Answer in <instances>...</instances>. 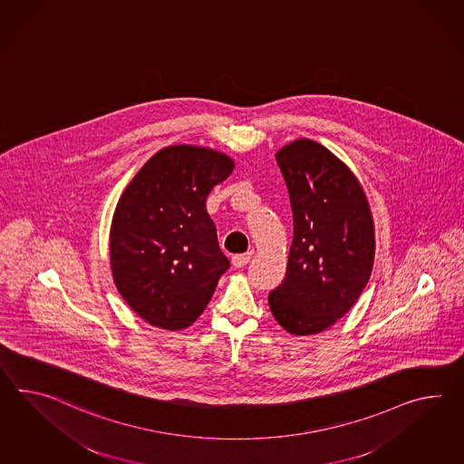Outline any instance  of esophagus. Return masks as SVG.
<instances>
[{"label":"esophagus","instance_id":"1","mask_svg":"<svg viewBox=\"0 0 464 464\" xmlns=\"http://www.w3.org/2000/svg\"><path fill=\"white\" fill-rule=\"evenodd\" d=\"M249 260H251V253H246V255H237V256L233 258V266H235V268H243V266H246V265H248Z\"/></svg>","mask_w":464,"mask_h":464}]
</instances>
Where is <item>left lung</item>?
Masks as SVG:
<instances>
[{"label": "left lung", "mask_w": 464, "mask_h": 464, "mask_svg": "<svg viewBox=\"0 0 464 464\" xmlns=\"http://www.w3.org/2000/svg\"><path fill=\"white\" fill-rule=\"evenodd\" d=\"M275 156L290 194L294 241L286 276L268 304L283 330L315 335L345 315L369 283L372 211L353 170L325 146L295 139Z\"/></svg>", "instance_id": "left-lung-1"}]
</instances>
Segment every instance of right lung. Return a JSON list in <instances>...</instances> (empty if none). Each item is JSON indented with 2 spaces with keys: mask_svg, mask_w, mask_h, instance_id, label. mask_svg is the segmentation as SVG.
Instances as JSON below:
<instances>
[{
  "mask_svg": "<svg viewBox=\"0 0 464 464\" xmlns=\"http://www.w3.org/2000/svg\"><path fill=\"white\" fill-rule=\"evenodd\" d=\"M235 169L211 148L178 144L137 170L115 206L109 237L112 278L125 304L152 327L192 325L229 268L206 199Z\"/></svg>",
  "mask_w": 464,
  "mask_h": 464,
  "instance_id": "right-lung-1",
  "label": "right lung"
}]
</instances>
